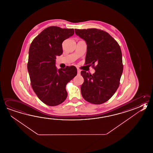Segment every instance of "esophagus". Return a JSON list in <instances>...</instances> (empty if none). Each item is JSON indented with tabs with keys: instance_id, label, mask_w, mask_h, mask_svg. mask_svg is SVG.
Wrapping results in <instances>:
<instances>
[{
	"instance_id": "34e87169",
	"label": "esophagus",
	"mask_w": 153,
	"mask_h": 153,
	"mask_svg": "<svg viewBox=\"0 0 153 153\" xmlns=\"http://www.w3.org/2000/svg\"><path fill=\"white\" fill-rule=\"evenodd\" d=\"M81 70L77 69V74H78V75H79L81 74Z\"/></svg>"
}]
</instances>
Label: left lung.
I'll use <instances>...</instances> for the list:
<instances>
[{
	"label": "left lung",
	"instance_id": "obj_1",
	"mask_svg": "<svg viewBox=\"0 0 153 153\" xmlns=\"http://www.w3.org/2000/svg\"><path fill=\"white\" fill-rule=\"evenodd\" d=\"M75 31L87 43L85 64L92 65L95 70L92 75L81 71L84 78L82 95L91 103L102 104L113 96L120 85L123 69L120 46L103 30L94 28Z\"/></svg>",
	"mask_w": 153,
	"mask_h": 153
}]
</instances>
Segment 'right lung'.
<instances>
[{
	"instance_id": "add662e5",
	"label": "right lung",
	"mask_w": 153,
	"mask_h": 153,
	"mask_svg": "<svg viewBox=\"0 0 153 153\" xmlns=\"http://www.w3.org/2000/svg\"><path fill=\"white\" fill-rule=\"evenodd\" d=\"M74 34L73 29L50 26L33 40L30 46L27 70L31 84L40 101L56 106L65 100L66 85L77 75L74 66L57 70V56L63 53L62 43Z\"/></svg>"
}]
</instances>
